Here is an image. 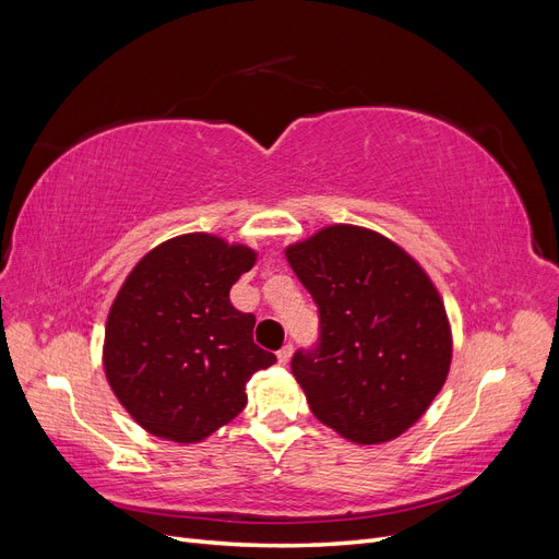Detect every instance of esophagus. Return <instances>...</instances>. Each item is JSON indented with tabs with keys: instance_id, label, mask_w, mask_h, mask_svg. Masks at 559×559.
Wrapping results in <instances>:
<instances>
[{
	"instance_id": "esophagus-1",
	"label": "esophagus",
	"mask_w": 559,
	"mask_h": 559,
	"mask_svg": "<svg viewBox=\"0 0 559 559\" xmlns=\"http://www.w3.org/2000/svg\"><path fill=\"white\" fill-rule=\"evenodd\" d=\"M292 354H294V345H292V343L284 345V347L277 352V361L286 366V364H289V359H292Z\"/></svg>"
}]
</instances>
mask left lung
Segmentation results:
<instances>
[{"label":"left lung","mask_w":559,"mask_h":559,"mask_svg":"<svg viewBox=\"0 0 559 559\" xmlns=\"http://www.w3.org/2000/svg\"><path fill=\"white\" fill-rule=\"evenodd\" d=\"M310 292L319 337L292 370L319 421L352 443L392 441L425 415L452 359L443 300L408 253L359 226L286 247Z\"/></svg>","instance_id":"obj_1"}]
</instances>
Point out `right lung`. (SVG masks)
<instances>
[{
	"label": "right lung",
	"mask_w": 559,
	"mask_h": 559,
	"mask_svg": "<svg viewBox=\"0 0 559 559\" xmlns=\"http://www.w3.org/2000/svg\"><path fill=\"white\" fill-rule=\"evenodd\" d=\"M257 251L207 233L151 249L109 310L105 373L148 433L198 443L247 405L245 386L273 352L253 343L257 317L233 308L230 286Z\"/></svg>",
	"instance_id": "add662e5"
}]
</instances>
